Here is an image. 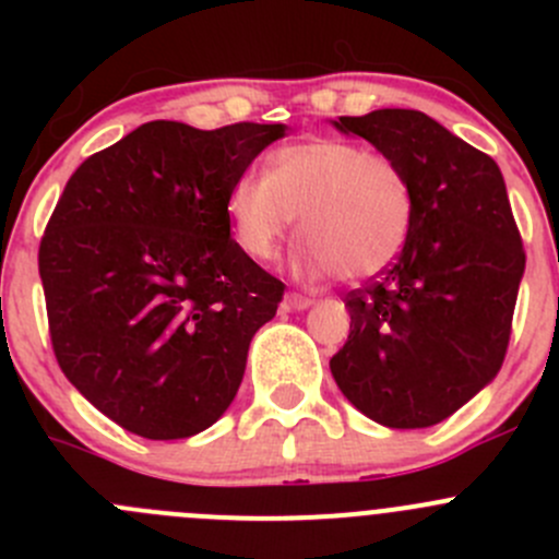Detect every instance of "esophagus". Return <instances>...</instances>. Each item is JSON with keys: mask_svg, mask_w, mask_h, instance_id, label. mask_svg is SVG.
I'll use <instances>...</instances> for the list:
<instances>
[{"mask_svg": "<svg viewBox=\"0 0 559 559\" xmlns=\"http://www.w3.org/2000/svg\"><path fill=\"white\" fill-rule=\"evenodd\" d=\"M311 306H313L311 297H302V295H297V292H289V295L284 297L286 311H306V308H311Z\"/></svg>", "mask_w": 559, "mask_h": 559, "instance_id": "1", "label": "esophagus"}]
</instances>
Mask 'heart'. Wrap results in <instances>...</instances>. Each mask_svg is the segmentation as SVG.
<instances>
[{"instance_id":"1","label":"heart","mask_w":559,"mask_h":559,"mask_svg":"<svg viewBox=\"0 0 559 559\" xmlns=\"http://www.w3.org/2000/svg\"><path fill=\"white\" fill-rule=\"evenodd\" d=\"M235 240L270 262L300 216L297 270L313 278L381 275L397 262L416 218L408 173L386 151L357 140L311 138L273 151L267 175L243 173L227 191Z\"/></svg>"}]
</instances>
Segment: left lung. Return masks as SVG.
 <instances>
[{"label":"left lung","instance_id":"left-lung-1","mask_svg":"<svg viewBox=\"0 0 559 559\" xmlns=\"http://www.w3.org/2000/svg\"><path fill=\"white\" fill-rule=\"evenodd\" d=\"M414 183L411 238L379 281L346 295L352 332L330 370L341 392L394 430L432 427L498 376L524 273L503 175L419 110L341 116Z\"/></svg>","mask_w":559,"mask_h":559}]
</instances>
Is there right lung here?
<instances>
[{"label":"right lung","mask_w":559,"mask_h":559,"mask_svg":"<svg viewBox=\"0 0 559 559\" xmlns=\"http://www.w3.org/2000/svg\"><path fill=\"white\" fill-rule=\"evenodd\" d=\"M284 123L148 121L88 156L39 243L56 362L151 441L211 427L238 394L284 284L229 238L227 191Z\"/></svg>","instance_id":"right-lung-1"}]
</instances>
